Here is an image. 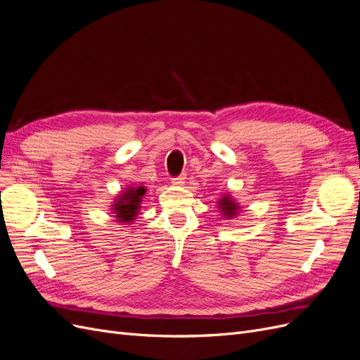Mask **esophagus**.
I'll use <instances>...</instances> for the list:
<instances>
[{
  "instance_id": "obj_1",
  "label": "esophagus",
  "mask_w": 360,
  "mask_h": 360,
  "mask_svg": "<svg viewBox=\"0 0 360 360\" xmlns=\"http://www.w3.org/2000/svg\"><path fill=\"white\" fill-rule=\"evenodd\" d=\"M171 183L174 184V186H183V184L186 183V176H184V174H181V176H179V177H174Z\"/></svg>"
}]
</instances>
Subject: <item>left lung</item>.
<instances>
[{
  "instance_id": "1",
  "label": "left lung",
  "mask_w": 360,
  "mask_h": 360,
  "mask_svg": "<svg viewBox=\"0 0 360 360\" xmlns=\"http://www.w3.org/2000/svg\"><path fill=\"white\" fill-rule=\"evenodd\" d=\"M217 204V209L221 210V214L224 216V219H233L240 212L242 207L238 205V202L234 201V198L231 197V193H224L221 200L216 201Z\"/></svg>"
}]
</instances>
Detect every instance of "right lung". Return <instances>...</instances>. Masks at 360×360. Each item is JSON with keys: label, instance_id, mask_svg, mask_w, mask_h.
Instances as JSON below:
<instances>
[{"label": "right lung", "instance_id": "obj_1", "mask_svg": "<svg viewBox=\"0 0 360 360\" xmlns=\"http://www.w3.org/2000/svg\"><path fill=\"white\" fill-rule=\"evenodd\" d=\"M146 193L147 188L143 186V184L141 186H129L120 192L111 205V212L112 216H115L117 222L132 224L139 213Z\"/></svg>", "mask_w": 360, "mask_h": 360}]
</instances>
